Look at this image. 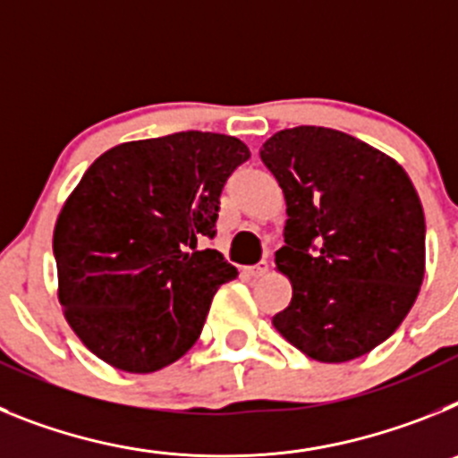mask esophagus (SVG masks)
I'll return each instance as SVG.
<instances>
[{
	"mask_svg": "<svg viewBox=\"0 0 458 458\" xmlns=\"http://www.w3.org/2000/svg\"><path fill=\"white\" fill-rule=\"evenodd\" d=\"M270 264H268V259H261L257 266H250V268H245V273L250 275V277H264L266 273H268Z\"/></svg>",
	"mask_w": 458,
	"mask_h": 458,
	"instance_id": "esophagus-1",
	"label": "esophagus"
}]
</instances>
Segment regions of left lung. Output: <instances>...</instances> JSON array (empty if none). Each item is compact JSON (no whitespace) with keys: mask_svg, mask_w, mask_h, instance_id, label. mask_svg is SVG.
Wrapping results in <instances>:
<instances>
[{"mask_svg":"<svg viewBox=\"0 0 458 458\" xmlns=\"http://www.w3.org/2000/svg\"><path fill=\"white\" fill-rule=\"evenodd\" d=\"M261 163L284 192L293 286L273 326L318 362L369 353L402 326L424 279V210L408 174L346 132L298 125L266 141Z\"/></svg>","mask_w":458,"mask_h":458,"instance_id":"1","label":"left lung"}]
</instances>
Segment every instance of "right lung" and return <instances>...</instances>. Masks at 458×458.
Segmentation results:
<instances>
[{
  "mask_svg": "<svg viewBox=\"0 0 458 458\" xmlns=\"http://www.w3.org/2000/svg\"><path fill=\"white\" fill-rule=\"evenodd\" d=\"M248 157L236 137L185 131L119 144L84 172L52 250L66 321L93 355L148 374L192 349L238 275L197 245L216 236L222 188Z\"/></svg>",
  "mask_w": 458,
  "mask_h": 458,
  "instance_id": "obj_1",
  "label": "right lung"
}]
</instances>
